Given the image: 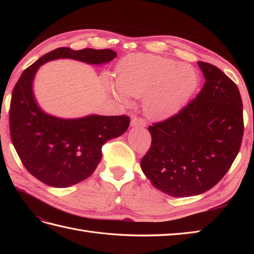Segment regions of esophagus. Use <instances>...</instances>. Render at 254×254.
I'll return each instance as SVG.
<instances>
[{"label": "esophagus", "mask_w": 254, "mask_h": 254, "mask_svg": "<svg viewBox=\"0 0 254 254\" xmlns=\"http://www.w3.org/2000/svg\"><path fill=\"white\" fill-rule=\"evenodd\" d=\"M131 127H146V122H145L141 118H133L131 120Z\"/></svg>", "instance_id": "esophagus-1"}]
</instances>
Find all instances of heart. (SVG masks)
<instances>
[{
    "label": "heart",
    "mask_w": 254,
    "mask_h": 254,
    "mask_svg": "<svg viewBox=\"0 0 254 254\" xmlns=\"http://www.w3.org/2000/svg\"><path fill=\"white\" fill-rule=\"evenodd\" d=\"M198 85V75L189 64L169 58L134 53L117 68V84L105 79L107 93L123 106L131 97H143V109L152 120H166L179 112Z\"/></svg>",
    "instance_id": "heart-1"
}]
</instances>
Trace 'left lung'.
Segmentation results:
<instances>
[{
	"mask_svg": "<svg viewBox=\"0 0 254 254\" xmlns=\"http://www.w3.org/2000/svg\"><path fill=\"white\" fill-rule=\"evenodd\" d=\"M197 64L205 78L202 90L178 115L148 127L152 145L141 160L150 183L175 197L198 195L216 186L244 135L237 85L212 64Z\"/></svg>",
	"mask_w": 254,
	"mask_h": 254,
	"instance_id": "1",
	"label": "left lung"
}]
</instances>
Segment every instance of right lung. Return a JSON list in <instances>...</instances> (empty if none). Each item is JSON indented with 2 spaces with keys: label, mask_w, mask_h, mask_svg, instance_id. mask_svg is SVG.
I'll use <instances>...</instances> for the list:
<instances>
[{
  "label": "right lung",
  "mask_w": 254,
  "mask_h": 254,
  "mask_svg": "<svg viewBox=\"0 0 254 254\" xmlns=\"http://www.w3.org/2000/svg\"><path fill=\"white\" fill-rule=\"evenodd\" d=\"M116 57L110 49L58 48L26 68L16 83L9 108L10 138L25 168L47 186L66 188L87 179L100 163L102 145L121 136L130 119L99 115L65 119L47 113L32 88L38 69L59 59L104 65Z\"/></svg>",
  "instance_id": "obj_1"
}]
</instances>
